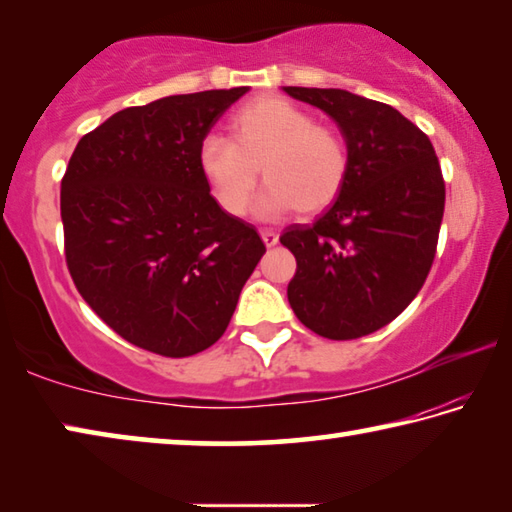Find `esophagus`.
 Instances as JSON below:
<instances>
[{
  "label": "esophagus",
  "instance_id": "obj_1",
  "mask_svg": "<svg viewBox=\"0 0 512 512\" xmlns=\"http://www.w3.org/2000/svg\"><path fill=\"white\" fill-rule=\"evenodd\" d=\"M262 241L268 248H273L277 241H280V237H277V232H273V230H262Z\"/></svg>",
  "mask_w": 512,
  "mask_h": 512
}]
</instances>
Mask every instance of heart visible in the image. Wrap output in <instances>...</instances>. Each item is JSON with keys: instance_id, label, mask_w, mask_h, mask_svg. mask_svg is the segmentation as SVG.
<instances>
[{"instance_id": "b5f03b06", "label": "heart", "mask_w": 512, "mask_h": 512, "mask_svg": "<svg viewBox=\"0 0 512 512\" xmlns=\"http://www.w3.org/2000/svg\"><path fill=\"white\" fill-rule=\"evenodd\" d=\"M228 131L230 142L212 135L198 149V169L225 214H246L257 171L268 185L259 198L262 216L293 207L311 216L341 196L350 171L348 144L307 110L280 97H259L232 115Z\"/></svg>"}]
</instances>
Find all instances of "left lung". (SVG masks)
<instances>
[{
    "label": "left lung",
    "instance_id": "1",
    "mask_svg": "<svg viewBox=\"0 0 512 512\" xmlns=\"http://www.w3.org/2000/svg\"><path fill=\"white\" fill-rule=\"evenodd\" d=\"M284 92L327 112L350 153L336 203L280 237L298 264L289 305L318 336L361 339L400 316L427 280L445 212L443 171L429 137L386 103L334 88Z\"/></svg>",
    "mask_w": 512,
    "mask_h": 512
}]
</instances>
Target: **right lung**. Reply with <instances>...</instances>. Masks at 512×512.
<instances>
[{
	"label": "right lung",
	"mask_w": 512,
	"mask_h": 512,
	"mask_svg": "<svg viewBox=\"0 0 512 512\" xmlns=\"http://www.w3.org/2000/svg\"><path fill=\"white\" fill-rule=\"evenodd\" d=\"M248 88L173 94L83 135L60 183L65 262L83 300L137 348L192 357L221 339L266 253L198 169L210 128Z\"/></svg>",
	"instance_id": "obj_1"
}]
</instances>
